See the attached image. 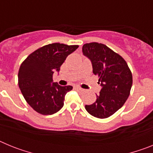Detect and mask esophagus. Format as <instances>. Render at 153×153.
Listing matches in <instances>:
<instances>
[{
	"label": "esophagus",
	"instance_id": "obj_1",
	"mask_svg": "<svg viewBox=\"0 0 153 153\" xmlns=\"http://www.w3.org/2000/svg\"><path fill=\"white\" fill-rule=\"evenodd\" d=\"M76 90H77V91H79V92L83 91V89H82L81 87H79V86H76Z\"/></svg>",
	"mask_w": 153,
	"mask_h": 153
}]
</instances>
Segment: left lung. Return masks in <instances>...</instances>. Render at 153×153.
<instances>
[{
	"label": "left lung",
	"instance_id": "obj_1",
	"mask_svg": "<svg viewBox=\"0 0 153 153\" xmlns=\"http://www.w3.org/2000/svg\"><path fill=\"white\" fill-rule=\"evenodd\" d=\"M82 50L91 61L93 73L102 86L96 102L85 108L97 118H108L122 107L129 97L132 73L123 58L105 44L93 42L84 44Z\"/></svg>",
	"mask_w": 153,
	"mask_h": 153
}]
</instances>
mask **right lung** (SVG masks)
Wrapping results in <instances>:
<instances>
[{
  "mask_svg": "<svg viewBox=\"0 0 153 153\" xmlns=\"http://www.w3.org/2000/svg\"><path fill=\"white\" fill-rule=\"evenodd\" d=\"M78 45L54 43L40 47L21 63L18 72V85L25 100L35 111L42 115H52L63 106L65 95L72 86H60L53 82L55 70Z\"/></svg>",
  "mask_w": 153,
  "mask_h": 153,
  "instance_id": "1",
  "label": "right lung"
}]
</instances>
